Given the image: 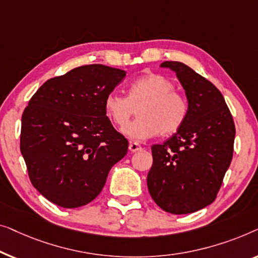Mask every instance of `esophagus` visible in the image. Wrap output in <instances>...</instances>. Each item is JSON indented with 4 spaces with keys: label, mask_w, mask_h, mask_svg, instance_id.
Segmentation results:
<instances>
[{
    "label": "esophagus",
    "mask_w": 258,
    "mask_h": 258,
    "mask_svg": "<svg viewBox=\"0 0 258 258\" xmlns=\"http://www.w3.org/2000/svg\"><path fill=\"white\" fill-rule=\"evenodd\" d=\"M128 150L132 152V153H136V152H139V151L143 150V147H141L138 143H130Z\"/></svg>",
    "instance_id": "1"
}]
</instances>
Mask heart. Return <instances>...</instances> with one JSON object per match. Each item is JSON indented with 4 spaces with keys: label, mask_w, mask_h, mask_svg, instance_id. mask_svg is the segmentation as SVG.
Masks as SVG:
<instances>
[{
    "label": "heart",
    "mask_w": 258,
    "mask_h": 258,
    "mask_svg": "<svg viewBox=\"0 0 258 258\" xmlns=\"http://www.w3.org/2000/svg\"><path fill=\"white\" fill-rule=\"evenodd\" d=\"M105 112L118 127L127 124L137 108L138 118L122 132L133 140L169 136L182 127L188 114V103L174 91L169 79L158 74L141 76L128 85L127 96L112 92L105 99Z\"/></svg>",
    "instance_id": "heart-1"
}]
</instances>
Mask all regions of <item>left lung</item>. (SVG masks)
Wrapping results in <instances>:
<instances>
[{"mask_svg":"<svg viewBox=\"0 0 258 258\" xmlns=\"http://www.w3.org/2000/svg\"><path fill=\"white\" fill-rule=\"evenodd\" d=\"M176 74L188 100L182 127L152 146L153 165L147 187L167 213L189 214L216 199L234 152L235 124L222 93L213 83L180 61H164Z\"/></svg>","mask_w":258,"mask_h":258,"instance_id":"left-lung-1","label":"left lung"}]
</instances>
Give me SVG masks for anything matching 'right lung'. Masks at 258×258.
Listing matches in <instances>:
<instances>
[{"label": "right lung", "instance_id": "1", "mask_svg": "<svg viewBox=\"0 0 258 258\" xmlns=\"http://www.w3.org/2000/svg\"><path fill=\"white\" fill-rule=\"evenodd\" d=\"M125 76L120 69L83 65L46 81L24 108L21 153L32 186L55 205L78 208L94 200L127 153V139L104 106Z\"/></svg>", "mask_w": 258, "mask_h": 258}]
</instances>
